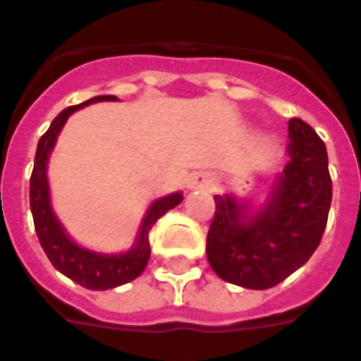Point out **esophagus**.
Returning a JSON list of instances; mask_svg holds the SVG:
<instances>
[{
	"label": "esophagus",
	"instance_id": "1",
	"mask_svg": "<svg viewBox=\"0 0 361 361\" xmlns=\"http://www.w3.org/2000/svg\"><path fill=\"white\" fill-rule=\"evenodd\" d=\"M214 178L206 172H197V174L191 176L189 180V189H195V191H212L214 189Z\"/></svg>",
	"mask_w": 361,
	"mask_h": 361
}]
</instances>
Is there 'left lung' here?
Here are the masks:
<instances>
[{"label": "left lung", "mask_w": 361, "mask_h": 361, "mask_svg": "<svg viewBox=\"0 0 361 361\" xmlns=\"http://www.w3.org/2000/svg\"><path fill=\"white\" fill-rule=\"evenodd\" d=\"M288 138L290 161L262 209L251 214L249 204L231 195L214 197L206 255L226 283L271 288L302 268L322 240L331 204L328 152L300 118L288 121Z\"/></svg>", "instance_id": "1"}]
</instances>
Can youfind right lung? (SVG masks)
Segmentation results:
<instances>
[{"instance_id": "1", "label": "right lung", "mask_w": 361, "mask_h": 361, "mask_svg": "<svg viewBox=\"0 0 361 361\" xmlns=\"http://www.w3.org/2000/svg\"><path fill=\"white\" fill-rule=\"evenodd\" d=\"M99 101H116L114 95H99L86 103L75 104L69 109L61 110L56 120L50 123L48 130L41 136L37 144L35 164L30 180V206L35 223L37 238L41 241V247L50 258V262L58 271L67 275L69 279L78 283L90 290H109L116 286L125 285L129 281L136 279L144 271L147 260H149V231L152 226L163 217L169 209L176 208L183 200L181 192H172L169 197L155 200L149 206L146 217L142 221L140 231L135 240V245L127 252L120 255H103V252L90 251L84 247L76 245L75 241L67 236V232L54 214L50 204V191H48L47 166L48 157L52 153L59 130L63 129L65 121L73 112L84 109L90 103Z\"/></svg>"}]
</instances>
